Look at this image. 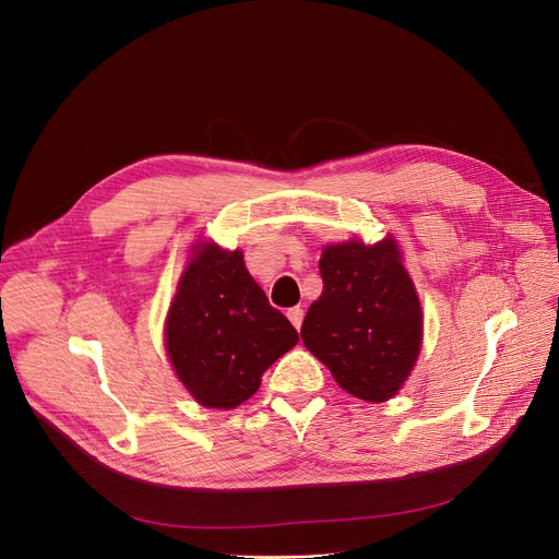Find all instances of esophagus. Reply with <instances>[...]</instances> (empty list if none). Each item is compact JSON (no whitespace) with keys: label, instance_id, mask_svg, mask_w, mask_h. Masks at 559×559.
<instances>
[{"label":"esophagus","instance_id":"esophagus-1","mask_svg":"<svg viewBox=\"0 0 559 559\" xmlns=\"http://www.w3.org/2000/svg\"><path fill=\"white\" fill-rule=\"evenodd\" d=\"M287 317H289V321H292V326H295L297 331L301 329V324H304V310L297 306V308H289L287 310Z\"/></svg>","mask_w":559,"mask_h":559}]
</instances>
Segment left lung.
<instances>
[{
    "label": "left lung",
    "mask_w": 559,
    "mask_h": 559,
    "mask_svg": "<svg viewBox=\"0 0 559 559\" xmlns=\"http://www.w3.org/2000/svg\"><path fill=\"white\" fill-rule=\"evenodd\" d=\"M319 272L324 289L304 319V344L348 394L392 399L421 348V306L399 247L331 245Z\"/></svg>",
    "instance_id": "left-lung-1"
}]
</instances>
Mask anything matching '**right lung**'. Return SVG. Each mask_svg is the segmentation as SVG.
I'll return each instance as SVG.
<instances>
[{"mask_svg":"<svg viewBox=\"0 0 559 559\" xmlns=\"http://www.w3.org/2000/svg\"><path fill=\"white\" fill-rule=\"evenodd\" d=\"M297 342V329L247 272L242 251L199 247L171 301L165 344L176 376L201 405H240Z\"/></svg>","mask_w":559,"mask_h":559,"instance_id":"1","label":"right lung"}]
</instances>
